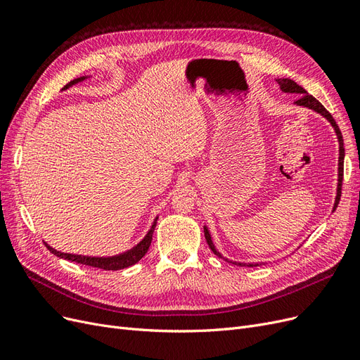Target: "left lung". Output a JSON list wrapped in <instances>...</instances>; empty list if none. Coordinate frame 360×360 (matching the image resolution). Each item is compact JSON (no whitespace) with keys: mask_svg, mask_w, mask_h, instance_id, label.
Masks as SVG:
<instances>
[{"mask_svg":"<svg viewBox=\"0 0 360 360\" xmlns=\"http://www.w3.org/2000/svg\"><path fill=\"white\" fill-rule=\"evenodd\" d=\"M276 81H278V84H279L282 91L300 94V97L296 101L297 105L304 106V108H309V110H314V111L320 112L321 115H324L326 118L329 120V122H330L332 126H333V129H335V132H336V135H338V141H340V163H338V165H340V168H338V172H340V174H338V193H336L335 207H333V210H335L336 207H338V202H340V198H341V188H342V177H344V155H345V153H344V141H342L341 130H340V127H338V124H336V122L333 120V117L330 115V112H329L328 110H326V108H324L317 99H315L314 96L308 94V91L304 90L303 86L297 85L292 79H287V78L276 79ZM204 236H205V240H207V243H209V246H210V249L213 250V252H214L217 257H219V258H224V257L216 250V248H214V245H213V242H212V237H210V234H209V230H207V228H204ZM230 263H233V261H230ZM233 264H237V266H249V267L258 266V264H246V263H233Z\"/></svg>","mask_w":360,"mask_h":360,"instance_id":"obj_1","label":"left lung"}]
</instances>
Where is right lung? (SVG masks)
<instances>
[{"mask_svg": "<svg viewBox=\"0 0 360 360\" xmlns=\"http://www.w3.org/2000/svg\"><path fill=\"white\" fill-rule=\"evenodd\" d=\"M85 79L84 76L82 78H76L73 81H70L68 85L63 86V90L69 89L70 85L76 84ZM155 228H156V221L153 222V225H151L150 231L147 233V236L141 240L134 249L127 250V252L122 254V255H115V257H108V258H101V257H85V255H75V254H64V252H60V250H56L53 248H51L49 245H46V248L51 250V252L53 255H57L60 258H64V259H69V261H75V263H79V264H85V266H90V267H97V269H102V270H122V269H126L129 266H134L136 264L138 261L143 258L147 250L150 248V243H151V238H153V233H155Z\"/></svg>", "mask_w": 360, "mask_h": 360, "instance_id": "add662e5", "label": "right lung"}]
</instances>
